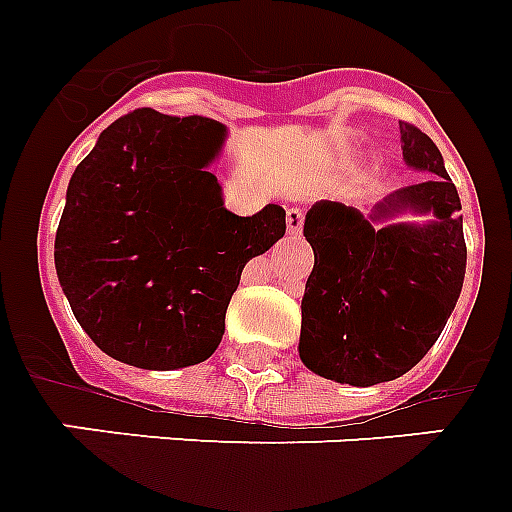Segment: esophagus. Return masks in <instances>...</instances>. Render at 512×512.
Instances as JSON below:
<instances>
[{
  "mask_svg": "<svg viewBox=\"0 0 512 512\" xmlns=\"http://www.w3.org/2000/svg\"><path fill=\"white\" fill-rule=\"evenodd\" d=\"M285 222H288V235H301V227H304V211H301V208H288Z\"/></svg>",
  "mask_w": 512,
  "mask_h": 512,
  "instance_id": "1",
  "label": "esophagus"
}]
</instances>
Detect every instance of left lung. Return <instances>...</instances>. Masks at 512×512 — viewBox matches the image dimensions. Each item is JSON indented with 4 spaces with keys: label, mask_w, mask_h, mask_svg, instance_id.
I'll use <instances>...</instances> for the list:
<instances>
[{
    "label": "left lung",
    "mask_w": 512,
    "mask_h": 512,
    "mask_svg": "<svg viewBox=\"0 0 512 512\" xmlns=\"http://www.w3.org/2000/svg\"><path fill=\"white\" fill-rule=\"evenodd\" d=\"M399 132L404 161L433 177L396 190L372 219L418 208L433 211L436 222L372 227L343 203H317L304 222L314 269L301 301L298 354L312 372L349 386L386 383L418 365L447 325L465 280L457 187L428 134L407 121Z\"/></svg>",
    "instance_id": "1"
}]
</instances>
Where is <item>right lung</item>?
I'll list each match as a JSON object with an SVG mask.
<instances>
[{
    "mask_svg": "<svg viewBox=\"0 0 512 512\" xmlns=\"http://www.w3.org/2000/svg\"><path fill=\"white\" fill-rule=\"evenodd\" d=\"M222 140L219 121L137 108L73 171L55 269L79 325L118 362H206L243 267L285 235L280 206L253 216L224 208L208 171Z\"/></svg>",
    "mask_w": 512,
    "mask_h": 512,
    "instance_id": "obj_1",
    "label": "right lung"
}]
</instances>
